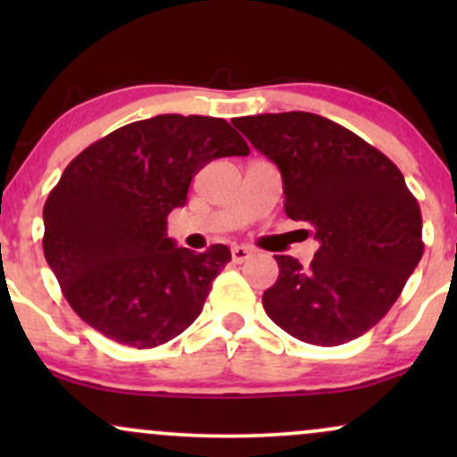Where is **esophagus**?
Segmentation results:
<instances>
[{
  "instance_id": "obj_1",
  "label": "esophagus",
  "mask_w": 457,
  "mask_h": 457,
  "mask_svg": "<svg viewBox=\"0 0 457 457\" xmlns=\"http://www.w3.org/2000/svg\"><path fill=\"white\" fill-rule=\"evenodd\" d=\"M251 253H253V249H251V246H243V245L232 246V260L236 262V264H240V262L249 260Z\"/></svg>"
}]
</instances>
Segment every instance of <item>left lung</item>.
I'll list each match as a JSON object with an SVG mask.
<instances>
[{"label": "left lung", "mask_w": 457, "mask_h": 457, "mask_svg": "<svg viewBox=\"0 0 457 457\" xmlns=\"http://www.w3.org/2000/svg\"><path fill=\"white\" fill-rule=\"evenodd\" d=\"M232 124L279 167L286 214L309 223V269L275 255L279 277L262 296L277 327L305 344L339 345L378 324L423 255L421 208L380 150L307 112L260 113Z\"/></svg>", "instance_id": "left-lung-1"}]
</instances>
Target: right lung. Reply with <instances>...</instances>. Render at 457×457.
Masks as SVG:
<instances>
[{
  "instance_id": "add662e5",
  "label": "right lung",
  "mask_w": 457,
  "mask_h": 457,
  "mask_svg": "<svg viewBox=\"0 0 457 457\" xmlns=\"http://www.w3.org/2000/svg\"><path fill=\"white\" fill-rule=\"evenodd\" d=\"M246 154L223 118L165 113L113 130L68 162L45 202L43 249L72 312L133 348L191 327L232 253L176 246L167 214L185 206L204 165Z\"/></svg>"
}]
</instances>
